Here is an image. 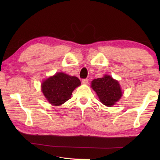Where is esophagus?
Returning a JSON list of instances; mask_svg holds the SVG:
<instances>
[{
  "instance_id": "obj_1",
  "label": "esophagus",
  "mask_w": 160,
  "mask_h": 160,
  "mask_svg": "<svg viewBox=\"0 0 160 160\" xmlns=\"http://www.w3.org/2000/svg\"><path fill=\"white\" fill-rule=\"evenodd\" d=\"M82 84H87L88 83V80L87 79H82Z\"/></svg>"
}]
</instances>
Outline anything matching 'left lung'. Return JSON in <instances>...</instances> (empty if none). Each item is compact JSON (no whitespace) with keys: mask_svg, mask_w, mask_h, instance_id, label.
I'll return each mask as SVG.
<instances>
[{"mask_svg":"<svg viewBox=\"0 0 160 160\" xmlns=\"http://www.w3.org/2000/svg\"><path fill=\"white\" fill-rule=\"evenodd\" d=\"M91 87L96 92L101 102L107 107L113 106L122 96L118 82L109 76L94 79L91 82Z\"/></svg>","mask_w":160,"mask_h":160,"instance_id":"obj_1","label":"left lung"}]
</instances>
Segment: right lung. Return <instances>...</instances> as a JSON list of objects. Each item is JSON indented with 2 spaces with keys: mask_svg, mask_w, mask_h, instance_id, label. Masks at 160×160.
I'll return each mask as SVG.
<instances>
[{
  "mask_svg": "<svg viewBox=\"0 0 160 160\" xmlns=\"http://www.w3.org/2000/svg\"><path fill=\"white\" fill-rule=\"evenodd\" d=\"M80 85L77 77L64 73H57L42 84V91L49 102L59 106L69 100L73 91Z\"/></svg>",
  "mask_w": 160,
  "mask_h": 160,
  "instance_id": "add662e5",
  "label": "right lung"
}]
</instances>
